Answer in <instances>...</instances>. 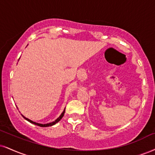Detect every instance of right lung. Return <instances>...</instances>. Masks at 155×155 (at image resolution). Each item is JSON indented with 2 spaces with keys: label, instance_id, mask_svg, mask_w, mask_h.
<instances>
[{
  "label": "right lung",
  "instance_id": "1",
  "mask_svg": "<svg viewBox=\"0 0 155 155\" xmlns=\"http://www.w3.org/2000/svg\"><path fill=\"white\" fill-rule=\"evenodd\" d=\"M64 112H65V108H64V110H63V112L62 113V114H61V115L59 116L58 118H57L56 120H55L54 121H52V122H51V123H49V124H39V123H36V122H34V121H31V120H30V119H28V118H26L25 117V116H24L21 114V116H23V117H24L25 119L26 120V121H28V122H30V123H31V124H35V125H37V126H39V127H51V126H53V125H54V124H56L57 122H59L60 121L61 119H62V118L63 117V116H64Z\"/></svg>",
  "mask_w": 155,
  "mask_h": 155
}]
</instances>
